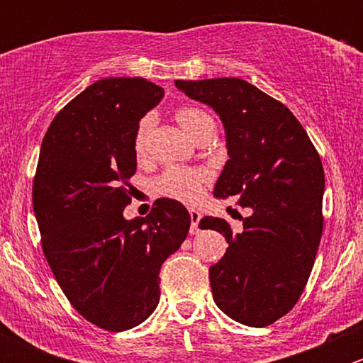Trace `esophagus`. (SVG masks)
<instances>
[{"label": "esophagus", "instance_id": "1", "mask_svg": "<svg viewBox=\"0 0 363 363\" xmlns=\"http://www.w3.org/2000/svg\"><path fill=\"white\" fill-rule=\"evenodd\" d=\"M189 218H191V228H189V232H191V235H195V233H199V223L202 219V212L196 211V208H189Z\"/></svg>", "mask_w": 363, "mask_h": 363}]
</instances>
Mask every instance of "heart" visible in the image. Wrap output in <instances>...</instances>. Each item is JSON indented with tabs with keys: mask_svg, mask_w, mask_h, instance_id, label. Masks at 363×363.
Here are the masks:
<instances>
[{
	"mask_svg": "<svg viewBox=\"0 0 363 363\" xmlns=\"http://www.w3.org/2000/svg\"><path fill=\"white\" fill-rule=\"evenodd\" d=\"M175 119H177L179 126L182 128L186 135L195 137L202 128L212 123V117L207 112L200 111L196 107H182L175 112ZM152 128V117L145 116L142 117L138 123L137 130H135L133 137V149L135 155L142 156L147 147L149 131ZM207 182V175L200 170H189V168H179L172 167L164 170L163 174L156 179V189L160 195L167 196V199L179 200V202L191 203L202 196L203 186Z\"/></svg>",
	"mask_w": 363,
	"mask_h": 363,
	"instance_id": "b5f03b06",
	"label": "heart"
}]
</instances>
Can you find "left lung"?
Returning a JSON list of instances; mask_svg holds the SVG:
<instances>
[{
    "label": "left lung",
    "instance_id": "8db88e82",
    "mask_svg": "<svg viewBox=\"0 0 363 363\" xmlns=\"http://www.w3.org/2000/svg\"><path fill=\"white\" fill-rule=\"evenodd\" d=\"M175 87L208 105L225 128L228 161L214 196L252 211L240 233L221 218L200 221L228 242L208 269L214 302L239 323L267 327L295 306L313 270L323 232V164L294 113L246 80H175Z\"/></svg>",
    "mask_w": 363,
    "mask_h": 363
}]
</instances>
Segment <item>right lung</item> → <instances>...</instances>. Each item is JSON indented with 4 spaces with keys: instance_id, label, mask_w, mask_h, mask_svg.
<instances>
[{
    "instance_id": "obj_1",
    "label": "right lung",
    "mask_w": 363,
    "mask_h": 363,
    "mask_svg": "<svg viewBox=\"0 0 363 363\" xmlns=\"http://www.w3.org/2000/svg\"><path fill=\"white\" fill-rule=\"evenodd\" d=\"M164 91L140 77L91 84L47 130L33 182V211L54 277L87 321L123 332L160 302L161 263L188 235L182 203L161 199L147 218L126 219L133 137Z\"/></svg>"
}]
</instances>
